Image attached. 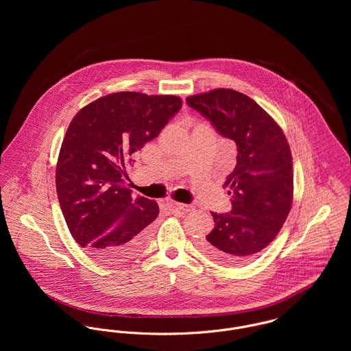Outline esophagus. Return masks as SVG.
<instances>
[{"label": "esophagus", "instance_id": "1", "mask_svg": "<svg viewBox=\"0 0 351 351\" xmlns=\"http://www.w3.org/2000/svg\"><path fill=\"white\" fill-rule=\"evenodd\" d=\"M174 205L177 206V209H180V210H181V212H184V213H186V212H192V210L195 209V206H193V205H191V204H182V202H176Z\"/></svg>", "mask_w": 351, "mask_h": 351}]
</instances>
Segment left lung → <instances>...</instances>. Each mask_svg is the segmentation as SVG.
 Masks as SVG:
<instances>
[{
  "label": "left lung",
  "mask_w": 351,
  "mask_h": 351,
  "mask_svg": "<svg viewBox=\"0 0 351 351\" xmlns=\"http://www.w3.org/2000/svg\"><path fill=\"white\" fill-rule=\"evenodd\" d=\"M224 138L237 143V166L230 186V213L212 212L215 228L200 249L223 265L249 262L280 232L293 201V167L280 125L249 96L215 89L186 99Z\"/></svg>",
  "instance_id": "left-lung-1"
}]
</instances>
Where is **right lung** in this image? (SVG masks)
<instances>
[{
    "label": "right lung",
    "mask_w": 351,
    "mask_h": 351,
    "mask_svg": "<svg viewBox=\"0 0 351 351\" xmlns=\"http://www.w3.org/2000/svg\"><path fill=\"white\" fill-rule=\"evenodd\" d=\"M181 106L177 96L119 92L71 120L56 163V193L71 237L97 259H130L149 242L159 206L125 186V166Z\"/></svg>",
    "instance_id": "obj_1"
}]
</instances>
